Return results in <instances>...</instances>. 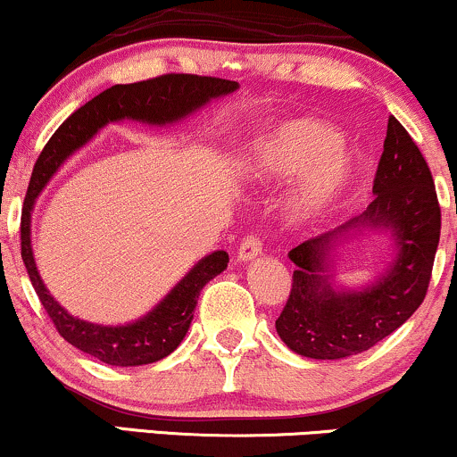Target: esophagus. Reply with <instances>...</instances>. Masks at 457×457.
I'll use <instances>...</instances> for the list:
<instances>
[{
	"label": "esophagus",
	"instance_id": "obj_1",
	"mask_svg": "<svg viewBox=\"0 0 457 457\" xmlns=\"http://www.w3.org/2000/svg\"><path fill=\"white\" fill-rule=\"evenodd\" d=\"M262 250V241L256 237V235H248L244 241L239 244V250H237V259L248 262L252 259H256V256L261 254Z\"/></svg>",
	"mask_w": 457,
	"mask_h": 457
}]
</instances>
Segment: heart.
<instances>
[{
	"instance_id": "obj_1",
	"label": "heart",
	"mask_w": 457,
	"mask_h": 457,
	"mask_svg": "<svg viewBox=\"0 0 457 457\" xmlns=\"http://www.w3.org/2000/svg\"><path fill=\"white\" fill-rule=\"evenodd\" d=\"M340 143V134L320 121L284 123L252 145L245 173L259 184H287L305 175L291 212L297 220H312L334 205L355 173V158Z\"/></svg>"
}]
</instances>
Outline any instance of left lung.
Returning a JSON list of instances; mask_svg holds the SVG:
<instances>
[{"label": "left lung", "instance_id": "obj_1", "mask_svg": "<svg viewBox=\"0 0 457 457\" xmlns=\"http://www.w3.org/2000/svg\"><path fill=\"white\" fill-rule=\"evenodd\" d=\"M374 201L361 216L288 252L297 270L278 336L291 351L312 359H345L394 334L426 299L441 239V205L426 158L406 128L389 117L383 155L374 175ZM389 228L399 254L363 292H334L326 276L328 252L357 228Z\"/></svg>", "mask_w": 457, "mask_h": 457}]
</instances>
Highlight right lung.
Returning <instances> with one entry per match:
<instances>
[{"label":"right lung","instance_id":"obj_1","mask_svg":"<svg viewBox=\"0 0 457 457\" xmlns=\"http://www.w3.org/2000/svg\"><path fill=\"white\" fill-rule=\"evenodd\" d=\"M237 89L235 80L198 77V74H162V77L138 80V83L112 85L102 94L85 102L68 117L55 134L48 138L27 187L23 212H21V256L29 273L31 287L46 310L48 319L63 340L79 351L109 363V366H145L164 359L181 345L195 319L196 299L203 287L227 270L228 254L224 250L212 252L192 267L190 273L160 302L147 316L130 325L104 327L74 319L46 291L31 254V209L42 187L62 166L70 154L77 152L100 130L104 123L117 120H137L145 123H170L207 104L212 98Z\"/></svg>","mask_w":457,"mask_h":457}]
</instances>
